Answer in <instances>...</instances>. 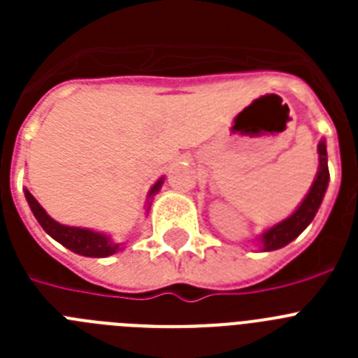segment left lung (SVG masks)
Here are the masks:
<instances>
[{
	"mask_svg": "<svg viewBox=\"0 0 358 358\" xmlns=\"http://www.w3.org/2000/svg\"><path fill=\"white\" fill-rule=\"evenodd\" d=\"M319 152V169L315 173V179L310 186L308 194L303 199L301 204L297 206L290 217L285 220L274 224L273 227H268L260 235L262 251H276V249L285 248L287 243L292 242L294 238L301 235L312 220H314L315 213H317L319 206H321L324 194H327L328 181H330V172H328V154H327V143L324 140L319 141L317 145Z\"/></svg>",
	"mask_w": 358,
	"mask_h": 358,
	"instance_id": "left-lung-1",
	"label": "left lung"
}]
</instances>
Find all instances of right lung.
<instances>
[{
  "mask_svg": "<svg viewBox=\"0 0 358 358\" xmlns=\"http://www.w3.org/2000/svg\"><path fill=\"white\" fill-rule=\"evenodd\" d=\"M163 182L164 177H159V181L152 186L150 192H148V208H150V199L159 192ZM24 197H27L28 206H30L31 213L37 218V222L41 224V227H43L53 240H57V242L62 243L64 248H68L69 251L77 252V255L82 256H91V258H106V256L115 255V252L120 251V245H122V243L113 242V238H110L109 235H106V233H98V231L87 229V227H75L59 224L44 211V208L41 206L39 202L36 201V197H34L28 189H24Z\"/></svg>",
  "mask_w": 358,
  "mask_h": 358,
  "instance_id": "add662e5",
  "label": "right lung"
}]
</instances>
